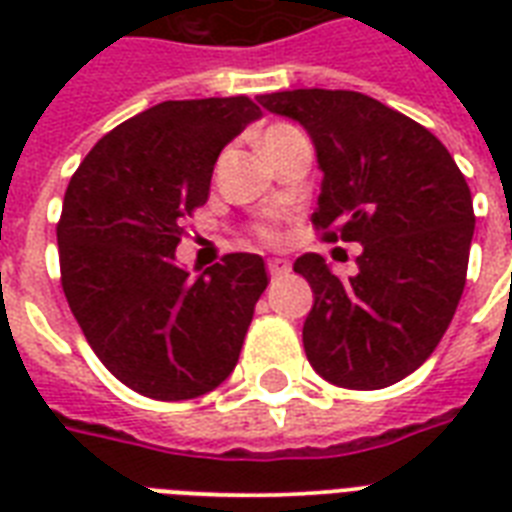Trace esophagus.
<instances>
[{"mask_svg": "<svg viewBox=\"0 0 512 512\" xmlns=\"http://www.w3.org/2000/svg\"><path fill=\"white\" fill-rule=\"evenodd\" d=\"M268 273H271L273 279H276V276H287L289 263L284 257H271V260H268Z\"/></svg>", "mask_w": 512, "mask_h": 512, "instance_id": "obj_1", "label": "esophagus"}]
</instances>
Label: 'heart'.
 I'll use <instances>...</instances> for the list:
<instances>
[{"instance_id":"1","label":"heart","mask_w":512,"mask_h":512,"mask_svg":"<svg viewBox=\"0 0 512 512\" xmlns=\"http://www.w3.org/2000/svg\"><path fill=\"white\" fill-rule=\"evenodd\" d=\"M263 236H265V239H276V233H273V231H263Z\"/></svg>"}]
</instances>
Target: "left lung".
Instances as JSON below:
<instances>
[{
    "mask_svg": "<svg viewBox=\"0 0 512 512\" xmlns=\"http://www.w3.org/2000/svg\"><path fill=\"white\" fill-rule=\"evenodd\" d=\"M297 122L321 177L313 225L358 241V273L340 281L316 252L295 260L313 289L305 356L332 385L388 388L436 350L465 289L476 228L470 188L444 143L409 116L350 90L260 95Z\"/></svg>",
    "mask_w": 512,
    "mask_h": 512,
    "instance_id": "8db88e82",
    "label": "left lung"
}]
</instances>
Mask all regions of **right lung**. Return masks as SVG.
Segmentation results:
<instances>
[{"label":"right lung","instance_id":"right-lung-1","mask_svg":"<svg viewBox=\"0 0 512 512\" xmlns=\"http://www.w3.org/2000/svg\"><path fill=\"white\" fill-rule=\"evenodd\" d=\"M260 116L244 95L164 100L100 138L68 183L63 292L95 356L135 393L204 396L239 361L268 287L263 257L233 252L191 276L175 249L220 151Z\"/></svg>","mask_w":512,"mask_h":512}]
</instances>
